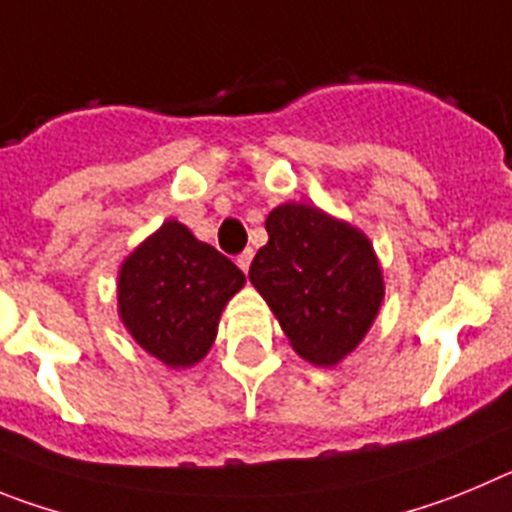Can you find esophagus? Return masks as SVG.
Returning a JSON list of instances; mask_svg holds the SVG:
<instances>
[{
    "mask_svg": "<svg viewBox=\"0 0 512 512\" xmlns=\"http://www.w3.org/2000/svg\"><path fill=\"white\" fill-rule=\"evenodd\" d=\"M250 262H252V250H245L242 255H237V265L242 273H247V270H250Z\"/></svg>",
    "mask_w": 512,
    "mask_h": 512,
    "instance_id": "34e87169",
    "label": "esophagus"
}]
</instances>
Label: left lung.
<instances>
[{
    "label": "left lung",
    "instance_id": "left-lung-1",
    "mask_svg": "<svg viewBox=\"0 0 512 512\" xmlns=\"http://www.w3.org/2000/svg\"><path fill=\"white\" fill-rule=\"evenodd\" d=\"M267 245L250 283L267 301L293 349L313 365L342 362L375 321L385 283L370 239L308 204L267 214Z\"/></svg>",
    "mask_w": 512,
    "mask_h": 512
}]
</instances>
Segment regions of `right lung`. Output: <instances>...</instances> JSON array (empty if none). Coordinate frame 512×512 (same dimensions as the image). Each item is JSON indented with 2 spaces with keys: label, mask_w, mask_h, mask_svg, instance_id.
I'll return each instance as SVG.
<instances>
[{
  "label": "right lung",
  "mask_w": 512,
  "mask_h": 512,
  "mask_svg": "<svg viewBox=\"0 0 512 512\" xmlns=\"http://www.w3.org/2000/svg\"><path fill=\"white\" fill-rule=\"evenodd\" d=\"M245 273L229 257L168 219L119 267V319L137 344L168 367L206 357L229 298Z\"/></svg>",
  "instance_id": "add662e5"
}]
</instances>
